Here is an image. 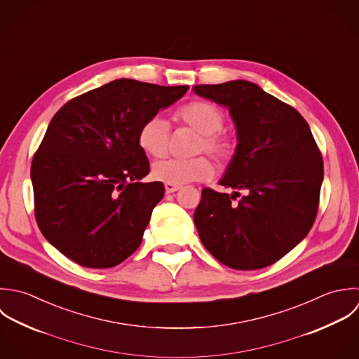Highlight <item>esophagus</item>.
Segmentation results:
<instances>
[{
  "instance_id": "esophagus-1",
  "label": "esophagus",
  "mask_w": 359,
  "mask_h": 359,
  "mask_svg": "<svg viewBox=\"0 0 359 359\" xmlns=\"http://www.w3.org/2000/svg\"><path fill=\"white\" fill-rule=\"evenodd\" d=\"M164 188H165V194H174L175 191H178V189H180V185H175V184H168V182H165Z\"/></svg>"
}]
</instances>
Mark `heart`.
<instances>
[{"instance_id": "b5f03b06", "label": "heart", "mask_w": 359, "mask_h": 359, "mask_svg": "<svg viewBox=\"0 0 359 359\" xmlns=\"http://www.w3.org/2000/svg\"><path fill=\"white\" fill-rule=\"evenodd\" d=\"M175 117L201 133L194 149L195 154L208 153L219 163L231 158L234 144L231 137L222 130L224 126V114L217 106L205 100L191 102L182 106ZM137 143L146 154L156 158L164 157L170 147L168 122L158 116L147 118L137 130ZM151 172L157 181L180 185L212 178L215 165L205 156L192 158H167L156 163Z\"/></svg>"}]
</instances>
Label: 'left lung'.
I'll use <instances>...</instances> for the list:
<instances>
[{
    "mask_svg": "<svg viewBox=\"0 0 359 359\" xmlns=\"http://www.w3.org/2000/svg\"><path fill=\"white\" fill-rule=\"evenodd\" d=\"M195 93L224 107L238 144L220 181L239 192L202 191L194 222L205 248L236 270L267 267L312 229L323 158L305 118L248 81L196 85Z\"/></svg>",
    "mask_w": 359,
    "mask_h": 359,
    "instance_id": "left-lung-1",
    "label": "left lung"
}]
</instances>
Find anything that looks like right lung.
Returning <instances> with one entry per match:
<instances>
[{
    "label": "right lung",
    "instance_id": "add662e5",
    "mask_svg": "<svg viewBox=\"0 0 359 359\" xmlns=\"http://www.w3.org/2000/svg\"><path fill=\"white\" fill-rule=\"evenodd\" d=\"M188 86L117 79L65 103L33 156L34 216L46 239L83 267L120 264L140 245L164 185L137 143L140 125Z\"/></svg>",
    "mask_w": 359,
    "mask_h": 359
}]
</instances>
